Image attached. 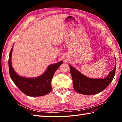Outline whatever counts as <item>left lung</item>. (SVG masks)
I'll return each mask as SVG.
<instances>
[{"label":"left lung","mask_w":122,"mask_h":122,"mask_svg":"<svg viewBox=\"0 0 122 122\" xmlns=\"http://www.w3.org/2000/svg\"><path fill=\"white\" fill-rule=\"evenodd\" d=\"M115 61L116 63V57ZM69 65L74 88L80 94L91 95L100 93L108 86L115 75L116 66L105 78L95 79L86 76L72 66Z\"/></svg>","instance_id":"left-lung-1"}]
</instances>
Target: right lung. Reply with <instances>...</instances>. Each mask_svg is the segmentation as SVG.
Instances as JSON below:
<instances>
[{"label": "right lung", "mask_w": 122, "mask_h": 122, "mask_svg": "<svg viewBox=\"0 0 122 122\" xmlns=\"http://www.w3.org/2000/svg\"><path fill=\"white\" fill-rule=\"evenodd\" d=\"M13 48V46L9 55V68L10 75L14 83L23 93L28 96L39 97L48 94L52 90L51 80L54 74L63 63L62 61L50 65L41 75L34 78H27L18 75L13 69L12 65Z\"/></svg>", "instance_id": "add662e5"}]
</instances>
